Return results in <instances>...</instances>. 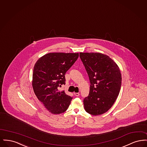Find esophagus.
I'll return each instance as SVG.
<instances>
[{
	"instance_id": "34e87169",
	"label": "esophagus",
	"mask_w": 147,
	"mask_h": 147,
	"mask_svg": "<svg viewBox=\"0 0 147 147\" xmlns=\"http://www.w3.org/2000/svg\"><path fill=\"white\" fill-rule=\"evenodd\" d=\"M74 95L76 96H79V95H80V94L79 93V92H75V93H74Z\"/></svg>"
}]
</instances>
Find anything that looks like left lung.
<instances>
[{"instance_id": "1", "label": "left lung", "mask_w": 147, "mask_h": 147, "mask_svg": "<svg viewBox=\"0 0 147 147\" xmlns=\"http://www.w3.org/2000/svg\"><path fill=\"white\" fill-rule=\"evenodd\" d=\"M80 58L89 78V95L83 101L84 109L97 116L107 112L119 96L122 78L117 64L100 53H80Z\"/></svg>"}]
</instances>
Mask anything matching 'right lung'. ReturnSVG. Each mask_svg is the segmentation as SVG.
Masks as SVG:
<instances>
[{
  "label": "right lung",
  "instance_id": "right-lung-1",
  "mask_svg": "<svg viewBox=\"0 0 147 147\" xmlns=\"http://www.w3.org/2000/svg\"><path fill=\"white\" fill-rule=\"evenodd\" d=\"M78 57V53H49L35 63L33 89L37 98L52 113L64 112L70 105L73 98L59 89L65 84V73Z\"/></svg>",
  "mask_w": 147,
  "mask_h": 147
}]
</instances>
